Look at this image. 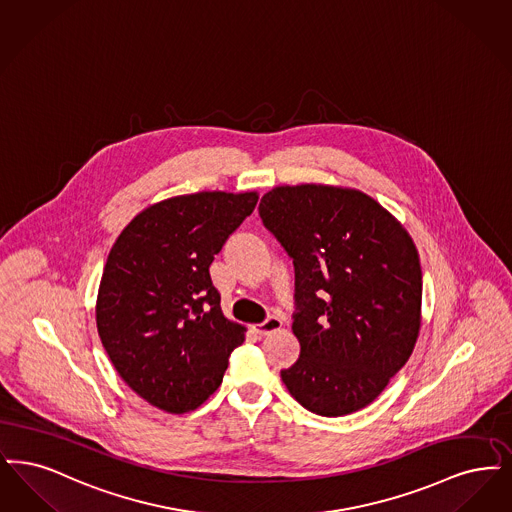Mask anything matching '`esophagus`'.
Segmentation results:
<instances>
[{
	"mask_svg": "<svg viewBox=\"0 0 512 512\" xmlns=\"http://www.w3.org/2000/svg\"><path fill=\"white\" fill-rule=\"evenodd\" d=\"M283 327V321L279 317H267L264 323H258L256 325V333L260 334H271L275 331H279Z\"/></svg>",
	"mask_w": 512,
	"mask_h": 512,
	"instance_id": "1",
	"label": "esophagus"
}]
</instances>
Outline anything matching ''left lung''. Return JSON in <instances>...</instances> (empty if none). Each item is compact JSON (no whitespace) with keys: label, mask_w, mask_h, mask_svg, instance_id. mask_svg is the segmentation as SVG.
Listing matches in <instances>:
<instances>
[{"label":"left lung","mask_w":512,"mask_h":512,"mask_svg":"<svg viewBox=\"0 0 512 512\" xmlns=\"http://www.w3.org/2000/svg\"><path fill=\"white\" fill-rule=\"evenodd\" d=\"M260 218L294 262L298 361L281 371L308 411L342 417L377 400L421 331L423 271L407 229L359 189L279 185Z\"/></svg>","instance_id":"left-lung-1"}]
</instances>
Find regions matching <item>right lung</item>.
<instances>
[{"instance_id": "1", "label": "right lung", "mask_w": 512, "mask_h": 512, "mask_svg": "<svg viewBox=\"0 0 512 512\" xmlns=\"http://www.w3.org/2000/svg\"><path fill=\"white\" fill-rule=\"evenodd\" d=\"M258 193L200 191L141 210L114 241L95 319L114 369L137 396L189 413L222 384L246 329L227 319L210 264Z\"/></svg>"}]
</instances>
